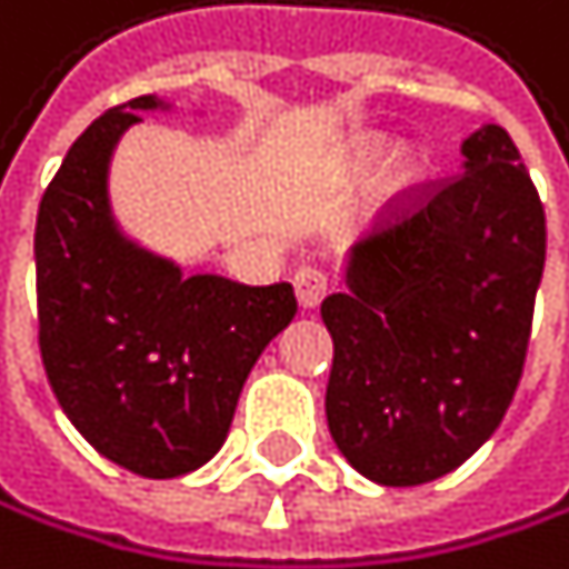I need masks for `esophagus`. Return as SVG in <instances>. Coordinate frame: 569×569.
Listing matches in <instances>:
<instances>
[{
	"label": "esophagus",
	"instance_id": "1",
	"mask_svg": "<svg viewBox=\"0 0 569 569\" xmlns=\"http://www.w3.org/2000/svg\"><path fill=\"white\" fill-rule=\"evenodd\" d=\"M293 290H297V303L303 310H313L323 300V293H327V276L320 269H313V266H303L293 276Z\"/></svg>",
	"mask_w": 569,
	"mask_h": 569
}]
</instances>
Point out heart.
Wrapping results in <instances>:
<instances>
[{"instance_id": "heart-1", "label": "heart", "mask_w": 569, "mask_h": 569, "mask_svg": "<svg viewBox=\"0 0 569 569\" xmlns=\"http://www.w3.org/2000/svg\"><path fill=\"white\" fill-rule=\"evenodd\" d=\"M389 156L393 160L386 167V201H402L427 177V160H423L420 149H396L392 152V142L386 136H368L351 152V173L365 177V173L376 170L382 160H388Z\"/></svg>"}]
</instances>
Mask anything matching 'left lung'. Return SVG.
Listing matches in <instances>:
<instances>
[{
	"label": "left lung",
	"mask_w": 569,
	"mask_h": 569,
	"mask_svg": "<svg viewBox=\"0 0 569 569\" xmlns=\"http://www.w3.org/2000/svg\"><path fill=\"white\" fill-rule=\"evenodd\" d=\"M461 177L355 246L320 303L335 341L327 427L368 481L427 485L498 430L519 389L546 262L539 193L501 126L461 142Z\"/></svg>",
	"instance_id": "obj_1"
}]
</instances>
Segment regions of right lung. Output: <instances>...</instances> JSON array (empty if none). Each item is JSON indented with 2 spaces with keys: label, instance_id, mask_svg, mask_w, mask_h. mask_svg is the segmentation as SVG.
<instances>
[{
  "label": "right lung",
  "instance_id": "obj_1",
  "mask_svg": "<svg viewBox=\"0 0 569 569\" xmlns=\"http://www.w3.org/2000/svg\"><path fill=\"white\" fill-rule=\"evenodd\" d=\"M157 94L108 108L68 149L37 214L40 355L78 433L142 478H180L221 450L266 345L297 313L290 282L246 287L183 269L122 231L108 170Z\"/></svg>",
  "mask_w": 569,
  "mask_h": 569
}]
</instances>
